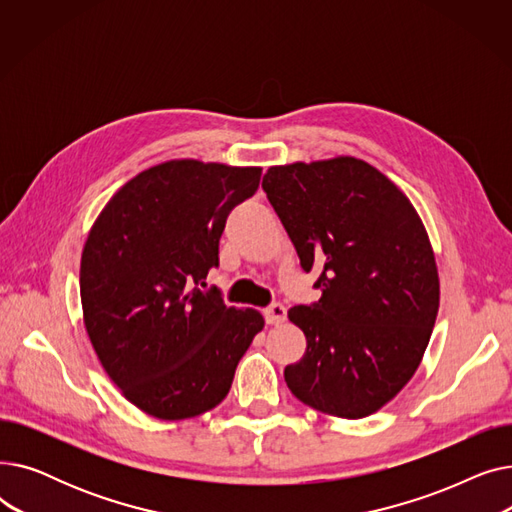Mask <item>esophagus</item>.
Returning a JSON list of instances; mask_svg holds the SVG:
<instances>
[{"label": "esophagus", "mask_w": 512, "mask_h": 512, "mask_svg": "<svg viewBox=\"0 0 512 512\" xmlns=\"http://www.w3.org/2000/svg\"><path fill=\"white\" fill-rule=\"evenodd\" d=\"M265 321L272 326L282 324V321H286V307L282 303H272L265 309Z\"/></svg>", "instance_id": "1"}]
</instances>
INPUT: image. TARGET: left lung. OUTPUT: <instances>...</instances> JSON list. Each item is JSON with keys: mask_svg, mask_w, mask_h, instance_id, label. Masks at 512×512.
<instances>
[{"mask_svg": "<svg viewBox=\"0 0 512 512\" xmlns=\"http://www.w3.org/2000/svg\"><path fill=\"white\" fill-rule=\"evenodd\" d=\"M261 186L303 270H321V299L288 311L307 353L284 380L321 413L367 417L413 378L436 324L440 280L421 218L355 157L276 166Z\"/></svg>", "mask_w": 512, "mask_h": 512, "instance_id": "left-lung-1", "label": "left lung"}]
</instances>
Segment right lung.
<instances>
[{
    "instance_id": "add662e5",
    "label": "right lung",
    "mask_w": 512,
    "mask_h": 512,
    "mask_svg": "<svg viewBox=\"0 0 512 512\" xmlns=\"http://www.w3.org/2000/svg\"><path fill=\"white\" fill-rule=\"evenodd\" d=\"M261 168L174 159L126 182L93 224L80 259V301L95 353L122 394L166 421L226 398L263 330L257 309L201 290L220 265L228 213L253 197Z\"/></svg>"
}]
</instances>
